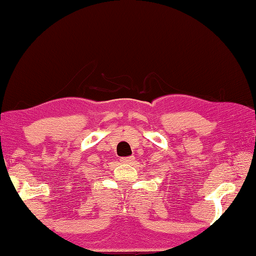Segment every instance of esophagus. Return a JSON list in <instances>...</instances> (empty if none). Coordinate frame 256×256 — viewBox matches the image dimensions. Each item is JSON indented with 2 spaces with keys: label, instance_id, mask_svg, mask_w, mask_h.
<instances>
[{
  "label": "esophagus",
  "instance_id": "1",
  "mask_svg": "<svg viewBox=\"0 0 256 256\" xmlns=\"http://www.w3.org/2000/svg\"><path fill=\"white\" fill-rule=\"evenodd\" d=\"M120 161L122 164H132L135 161V158L134 156H124V158H121Z\"/></svg>",
  "mask_w": 256,
  "mask_h": 256
}]
</instances>
